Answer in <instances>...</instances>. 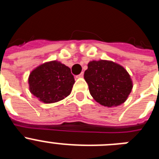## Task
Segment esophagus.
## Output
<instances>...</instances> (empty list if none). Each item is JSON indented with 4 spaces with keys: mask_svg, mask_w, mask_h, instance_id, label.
<instances>
[{
    "mask_svg": "<svg viewBox=\"0 0 159 159\" xmlns=\"http://www.w3.org/2000/svg\"><path fill=\"white\" fill-rule=\"evenodd\" d=\"M77 77H79V78H83L84 77V72H81L80 75H77Z\"/></svg>",
    "mask_w": 159,
    "mask_h": 159,
    "instance_id": "1",
    "label": "esophagus"
}]
</instances>
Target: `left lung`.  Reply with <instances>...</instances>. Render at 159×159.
<instances>
[{
  "label": "left lung",
  "mask_w": 159,
  "mask_h": 159,
  "mask_svg": "<svg viewBox=\"0 0 159 159\" xmlns=\"http://www.w3.org/2000/svg\"><path fill=\"white\" fill-rule=\"evenodd\" d=\"M89 92L99 104L117 107L127 100L133 88L129 73L123 66L110 60H92L84 72Z\"/></svg>",
  "instance_id": "1"
}]
</instances>
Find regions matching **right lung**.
Returning a JSON list of instances; mask_svg holds the SVG:
<instances>
[{
	"label": "right lung",
	"mask_w": 159,
	"mask_h": 159,
	"mask_svg": "<svg viewBox=\"0 0 159 159\" xmlns=\"http://www.w3.org/2000/svg\"><path fill=\"white\" fill-rule=\"evenodd\" d=\"M74 84L71 69L57 60L40 64L29 76V91L44 103L59 102L68 96Z\"/></svg>",
	"instance_id": "right-lung-1"
}]
</instances>
